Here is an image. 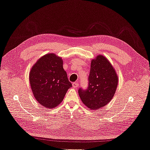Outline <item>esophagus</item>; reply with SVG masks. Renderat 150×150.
I'll return each mask as SVG.
<instances>
[{
  "instance_id": "obj_1",
  "label": "esophagus",
  "mask_w": 150,
  "mask_h": 150,
  "mask_svg": "<svg viewBox=\"0 0 150 150\" xmlns=\"http://www.w3.org/2000/svg\"><path fill=\"white\" fill-rule=\"evenodd\" d=\"M78 86H79V83H78L74 82V83H72V86H73V88H78Z\"/></svg>"
}]
</instances>
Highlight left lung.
Segmentation results:
<instances>
[{"label":"left lung","instance_id":"left-lung-1","mask_svg":"<svg viewBox=\"0 0 150 150\" xmlns=\"http://www.w3.org/2000/svg\"><path fill=\"white\" fill-rule=\"evenodd\" d=\"M118 83V78L107 59L98 56L91 63L86 89L79 88L78 93L85 106L92 110L99 109L110 103L114 96Z\"/></svg>","mask_w":150,"mask_h":150}]
</instances>
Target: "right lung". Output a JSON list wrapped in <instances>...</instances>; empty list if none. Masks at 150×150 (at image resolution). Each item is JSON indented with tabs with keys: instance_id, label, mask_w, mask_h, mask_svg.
Instances as JSON below:
<instances>
[{
	"instance_id": "obj_1",
	"label": "right lung",
	"mask_w": 150,
	"mask_h": 150,
	"mask_svg": "<svg viewBox=\"0 0 150 150\" xmlns=\"http://www.w3.org/2000/svg\"><path fill=\"white\" fill-rule=\"evenodd\" d=\"M29 81L36 100L50 109L59 105L72 87L63 69L62 60L54 54L39 59L31 69Z\"/></svg>"
}]
</instances>
